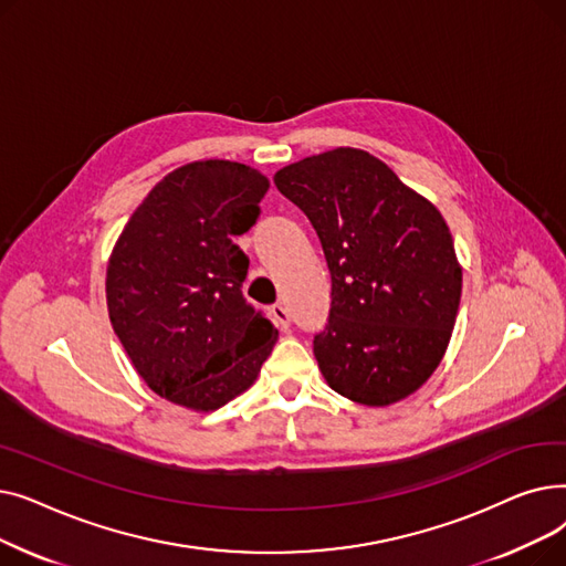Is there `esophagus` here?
<instances>
[{"label":"esophagus","instance_id":"esophagus-1","mask_svg":"<svg viewBox=\"0 0 566 566\" xmlns=\"http://www.w3.org/2000/svg\"><path fill=\"white\" fill-rule=\"evenodd\" d=\"M271 314H273V321H275L277 328H282V331H286V328H289V323H291V314H289V310H286L284 305H273Z\"/></svg>","mask_w":566,"mask_h":566}]
</instances>
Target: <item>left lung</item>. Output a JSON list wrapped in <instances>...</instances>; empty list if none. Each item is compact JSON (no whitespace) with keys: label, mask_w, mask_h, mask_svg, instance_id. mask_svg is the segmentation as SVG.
Here are the masks:
<instances>
[{"label":"left lung","mask_w":566,"mask_h":566,"mask_svg":"<svg viewBox=\"0 0 566 566\" xmlns=\"http://www.w3.org/2000/svg\"><path fill=\"white\" fill-rule=\"evenodd\" d=\"M275 186L310 218L331 268V316L314 335L323 378L365 406L422 388L461 301V265L438 208L348 146L280 169Z\"/></svg>","instance_id":"left-lung-1"}]
</instances>
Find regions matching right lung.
Instances as JSON below:
<instances>
[{
	"label": "right lung",
	"mask_w": 566,
	"mask_h": 566,
	"mask_svg": "<svg viewBox=\"0 0 566 566\" xmlns=\"http://www.w3.org/2000/svg\"><path fill=\"white\" fill-rule=\"evenodd\" d=\"M268 178L199 160L146 195L112 250L107 310L144 382L171 403L216 410L245 392L277 331L243 298L250 259L233 243L259 218Z\"/></svg>",
	"instance_id": "right-lung-1"
}]
</instances>
